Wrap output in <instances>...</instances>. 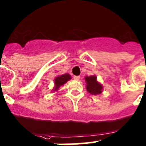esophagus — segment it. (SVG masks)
<instances>
[{
	"instance_id": "34e87169",
	"label": "esophagus",
	"mask_w": 146,
	"mask_h": 146,
	"mask_svg": "<svg viewBox=\"0 0 146 146\" xmlns=\"http://www.w3.org/2000/svg\"><path fill=\"white\" fill-rule=\"evenodd\" d=\"M73 78H74V80H80V76H74V77H73Z\"/></svg>"
}]
</instances>
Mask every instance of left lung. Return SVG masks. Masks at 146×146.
<instances>
[{
	"label": "left lung",
	"instance_id": "obj_1",
	"mask_svg": "<svg viewBox=\"0 0 146 146\" xmlns=\"http://www.w3.org/2000/svg\"><path fill=\"white\" fill-rule=\"evenodd\" d=\"M86 82V90L92 95H98L102 93V86L97 81L96 76H86L85 78Z\"/></svg>",
	"mask_w": 146,
	"mask_h": 146
}]
</instances>
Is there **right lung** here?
I'll return each mask as SVG.
<instances>
[{
    "instance_id": "right-lung-1",
    "label": "right lung",
    "mask_w": 146,
    "mask_h": 146,
    "mask_svg": "<svg viewBox=\"0 0 146 146\" xmlns=\"http://www.w3.org/2000/svg\"><path fill=\"white\" fill-rule=\"evenodd\" d=\"M71 79V76L68 74H62L61 76H59V77H56L54 80V84H55V86H54V90H59V87L60 86H62L63 84H65L66 82L69 80Z\"/></svg>"
}]
</instances>
